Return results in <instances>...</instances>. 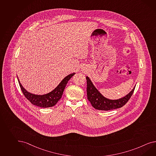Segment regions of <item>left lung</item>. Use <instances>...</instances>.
I'll return each mask as SVG.
<instances>
[{"label": "left lung", "mask_w": 156, "mask_h": 156, "mask_svg": "<svg viewBox=\"0 0 156 156\" xmlns=\"http://www.w3.org/2000/svg\"><path fill=\"white\" fill-rule=\"evenodd\" d=\"M86 79L87 81V92L88 100L93 108L99 110L108 111L123 107L131 97L135 88H133L131 92L123 98L116 100H108L102 96L88 77H87Z\"/></svg>", "instance_id": "8db88e82"}]
</instances>
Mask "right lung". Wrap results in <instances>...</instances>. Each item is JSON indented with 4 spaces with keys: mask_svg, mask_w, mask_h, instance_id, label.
<instances>
[{
    "mask_svg": "<svg viewBox=\"0 0 156 156\" xmlns=\"http://www.w3.org/2000/svg\"><path fill=\"white\" fill-rule=\"evenodd\" d=\"M75 74V73H73L66 76L64 79L60 82L58 86L55 89H54L52 92L42 96L35 95L29 93L23 87L19 79L18 81L24 96L33 105L41 108H50L55 105L56 103L58 102V101L62 98L64 88L67 84L68 81Z\"/></svg>",
    "mask_w": 156,
    "mask_h": 156,
    "instance_id": "right-lung-1",
    "label": "right lung"
}]
</instances>
